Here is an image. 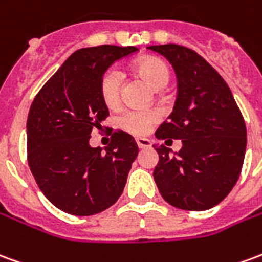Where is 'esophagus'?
<instances>
[{"mask_svg": "<svg viewBox=\"0 0 262 262\" xmlns=\"http://www.w3.org/2000/svg\"><path fill=\"white\" fill-rule=\"evenodd\" d=\"M136 143L140 149H147V147L151 146L150 139H146V137H139V139H136Z\"/></svg>", "mask_w": 262, "mask_h": 262, "instance_id": "34e87169", "label": "esophagus"}]
</instances>
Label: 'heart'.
Returning a JSON list of instances; mask_svg holds the SVG:
<instances>
[{"instance_id": "b5f03b06", "label": "heart", "mask_w": 262, "mask_h": 262, "mask_svg": "<svg viewBox=\"0 0 262 262\" xmlns=\"http://www.w3.org/2000/svg\"><path fill=\"white\" fill-rule=\"evenodd\" d=\"M136 72L150 86L162 89L169 82V69L157 58H143L135 63ZM123 85V75L116 67L106 69L100 78V95L107 106L118 105ZM160 120V113L151 109H126L120 113V126L133 135H146Z\"/></svg>"}]
</instances>
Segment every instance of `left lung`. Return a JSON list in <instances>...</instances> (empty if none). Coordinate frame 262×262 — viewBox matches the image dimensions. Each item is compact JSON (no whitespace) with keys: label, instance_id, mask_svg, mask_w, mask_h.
Instances as JSON below:
<instances>
[{"label":"left lung","instance_id":"obj_1","mask_svg":"<svg viewBox=\"0 0 262 262\" xmlns=\"http://www.w3.org/2000/svg\"><path fill=\"white\" fill-rule=\"evenodd\" d=\"M147 49L164 56L177 76L173 112L155 133L179 139L182 149L156 146L153 177L169 204L203 211L226 199L238 180L247 147L246 122L230 88L200 55L176 43Z\"/></svg>","mask_w":262,"mask_h":262}]
</instances>
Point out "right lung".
Instances as JSON below:
<instances>
[{
  "label": "right lung",
  "instance_id": "right-lung-1",
  "mask_svg": "<svg viewBox=\"0 0 262 262\" xmlns=\"http://www.w3.org/2000/svg\"><path fill=\"white\" fill-rule=\"evenodd\" d=\"M136 47L78 49L42 86L27 120L28 163L38 187L55 207L93 215L115 204L139 153L126 132L112 135L105 153L89 144L93 129L109 116L100 78Z\"/></svg>",
  "mask_w": 262,
  "mask_h": 262
}]
</instances>
